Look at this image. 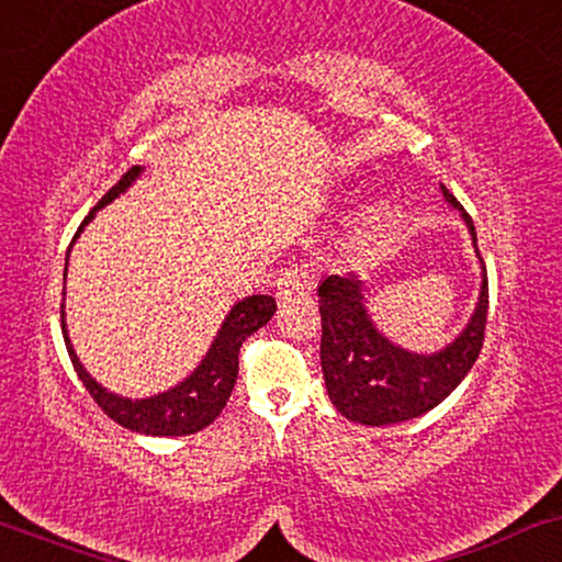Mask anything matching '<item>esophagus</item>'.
I'll list each match as a JSON object with an SVG mask.
<instances>
[{"instance_id": "1", "label": "esophagus", "mask_w": 562, "mask_h": 562, "mask_svg": "<svg viewBox=\"0 0 562 562\" xmlns=\"http://www.w3.org/2000/svg\"><path fill=\"white\" fill-rule=\"evenodd\" d=\"M310 289V273L302 266H289L283 268L276 279V299L281 304H289L294 296H302Z\"/></svg>"}]
</instances>
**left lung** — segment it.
<instances>
[{"mask_svg": "<svg viewBox=\"0 0 562 562\" xmlns=\"http://www.w3.org/2000/svg\"><path fill=\"white\" fill-rule=\"evenodd\" d=\"M448 204L460 210L471 229L475 252V227L463 204L440 187ZM481 294L473 317L440 352H409L381 335L368 317L363 281L356 273L325 276L319 283L322 314V373L329 402L350 422L360 425H396L435 409L471 371L483 345L488 314V276L481 260Z\"/></svg>", "mask_w": 562, "mask_h": 562, "instance_id": "1", "label": "left lung"}]
</instances>
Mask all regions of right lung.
<instances>
[{"instance_id":"add662e5","label":"right lung","mask_w":562,"mask_h":562,"mask_svg":"<svg viewBox=\"0 0 562 562\" xmlns=\"http://www.w3.org/2000/svg\"><path fill=\"white\" fill-rule=\"evenodd\" d=\"M140 173H143V166H133L102 199H99V204L89 212V217L81 222V227L76 229L74 243L76 237L81 235V229L94 220V212L110 204L112 199L125 194ZM66 266H68V258H66ZM64 281H66V273H64ZM273 312H276L273 296H266V294L245 296L243 302H237L233 310H229L225 322H222L217 337H214L212 348L206 350V356L202 358V363H199L181 383H176L173 389L160 391V394L148 396V398L117 396L112 394V391H106L102 383L91 379L87 368L81 366L79 356L74 352L71 340H68L64 304H60V329H64L66 350L74 363V371L79 373L81 383L87 386L91 398L102 406L106 417L140 435L181 437V435H194L199 429L210 427L212 422L220 417V412L225 409L227 398L235 389L237 356H240L243 342L248 340L252 333H258V329L273 317Z\"/></svg>"}]
</instances>
